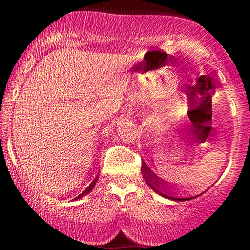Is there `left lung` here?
I'll return each instance as SVG.
<instances>
[{
    "label": "left lung",
    "mask_w": 250,
    "mask_h": 250,
    "mask_svg": "<svg viewBox=\"0 0 250 250\" xmlns=\"http://www.w3.org/2000/svg\"><path fill=\"white\" fill-rule=\"evenodd\" d=\"M141 171H142V176L144 181H146V184L151 188V190H154L156 194H159L160 196L165 197V199L173 200V201H188V200L196 199L197 196H200V195L203 194V192H201V194L196 195V196H189V197L178 196V192H176L174 188L172 187V185L167 184V183L164 182L163 179L159 178L154 172H151V169L146 166L144 161H142Z\"/></svg>",
    "instance_id": "left-lung-1"
}]
</instances>
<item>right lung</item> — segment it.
Here are the masks:
<instances>
[{
  "label": "right lung",
  "instance_id": "add662e5",
  "mask_svg": "<svg viewBox=\"0 0 250 250\" xmlns=\"http://www.w3.org/2000/svg\"><path fill=\"white\" fill-rule=\"evenodd\" d=\"M97 178H99V174H97V176H96V178H95V179H94V181H92V182H91V184H90V185H89V187H87V188H86V189H85V190H84V191H83V192H82V194H81V195H79V196H77V197H76V199H74V200H77V199H81V197L85 196V195H86V194H89V192H90V191H91V190H92V189H94L95 184H96V182H97Z\"/></svg>",
  "mask_w": 250,
  "mask_h": 250
}]
</instances>
